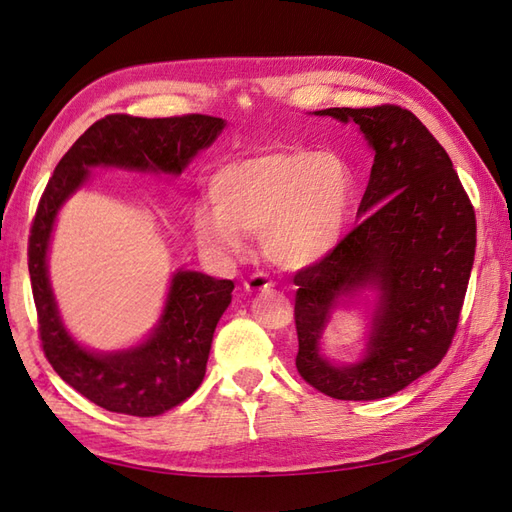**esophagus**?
<instances>
[{
  "label": "esophagus",
  "instance_id": "obj_1",
  "mask_svg": "<svg viewBox=\"0 0 512 512\" xmlns=\"http://www.w3.org/2000/svg\"><path fill=\"white\" fill-rule=\"evenodd\" d=\"M272 287H274V283L266 277V274H261V272L251 274V277L244 281V290L251 292V294H255V292H270Z\"/></svg>",
  "mask_w": 512,
  "mask_h": 512
}]
</instances>
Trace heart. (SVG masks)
Returning <instances> with one entry per match:
<instances>
[{"mask_svg": "<svg viewBox=\"0 0 512 512\" xmlns=\"http://www.w3.org/2000/svg\"><path fill=\"white\" fill-rule=\"evenodd\" d=\"M212 194L216 207L194 216L203 248L235 257L248 248V235H261L274 264L300 270L331 255L344 238L355 179L333 149L279 142L222 166Z\"/></svg>", "mask_w": 512, "mask_h": 512, "instance_id": "heart-1", "label": "heart"}]
</instances>
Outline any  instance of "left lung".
I'll return each instance as SVG.
<instances>
[{"mask_svg":"<svg viewBox=\"0 0 512 512\" xmlns=\"http://www.w3.org/2000/svg\"><path fill=\"white\" fill-rule=\"evenodd\" d=\"M357 123L374 149L359 225L296 272V370L335 400H378L437 368L448 352L476 253V212L450 155L400 106L316 112ZM374 286L379 303L359 364L333 366L317 342L342 295Z\"/></svg>","mask_w":512,"mask_h":512,"instance_id":"left-lung-1","label":"left lung"}]
</instances>
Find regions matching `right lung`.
<instances>
[{
  "label": "right lung",
  "mask_w": 512,
  "mask_h": 512,
  "mask_svg": "<svg viewBox=\"0 0 512 512\" xmlns=\"http://www.w3.org/2000/svg\"><path fill=\"white\" fill-rule=\"evenodd\" d=\"M225 121L207 114L140 119L108 114L62 155L38 201L28 242V268L38 337L51 368L84 398L112 413L155 417L188 400L207 368L216 324L231 303L233 281L179 270L170 283L160 324L136 348L95 355L64 329L47 277V248L58 209L88 179L90 166H121L181 175L209 147Z\"/></svg>",
  "instance_id": "1"
}]
</instances>
